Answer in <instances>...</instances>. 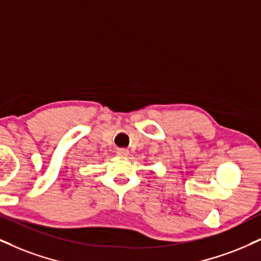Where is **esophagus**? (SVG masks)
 Returning a JSON list of instances; mask_svg holds the SVG:
<instances>
[{
	"instance_id": "obj_1",
	"label": "esophagus",
	"mask_w": 261,
	"mask_h": 261,
	"mask_svg": "<svg viewBox=\"0 0 261 261\" xmlns=\"http://www.w3.org/2000/svg\"><path fill=\"white\" fill-rule=\"evenodd\" d=\"M128 153H129V151H128L127 149H118L117 150V155L121 156V157L128 156Z\"/></svg>"
}]
</instances>
